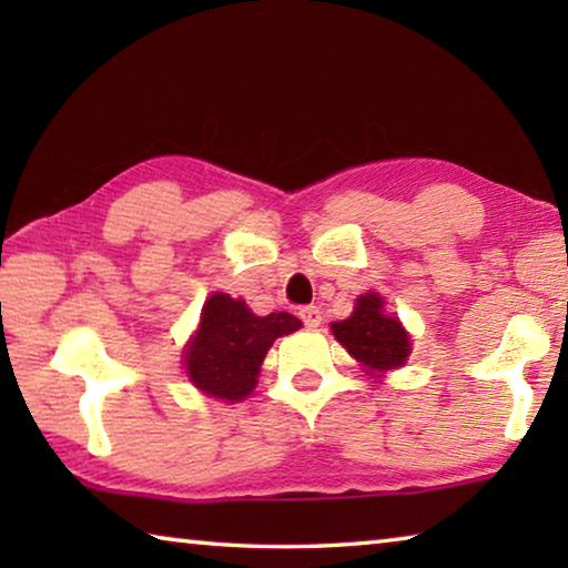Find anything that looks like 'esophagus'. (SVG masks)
I'll list each match as a JSON object with an SVG mask.
<instances>
[{"label": "esophagus", "mask_w": 568, "mask_h": 568, "mask_svg": "<svg viewBox=\"0 0 568 568\" xmlns=\"http://www.w3.org/2000/svg\"><path fill=\"white\" fill-rule=\"evenodd\" d=\"M301 321L305 323V328H318L321 325V321H323V315H321V307H315V305H305V307H301Z\"/></svg>", "instance_id": "esophagus-1"}]
</instances>
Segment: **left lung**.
<instances>
[{"label":"left lung","instance_id":"obj_1","mask_svg":"<svg viewBox=\"0 0 568 568\" xmlns=\"http://www.w3.org/2000/svg\"><path fill=\"white\" fill-rule=\"evenodd\" d=\"M335 341L348 351L371 376L396 371L410 355V335L396 315L383 311L378 293H365L355 301L351 318L331 325Z\"/></svg>","mask_w":568,"mask_h":568}]
</instances>
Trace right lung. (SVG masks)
<instances>
[{"mask_svg":"<svg viewBox=\"0 0 568 568\" xmlns=\"http://www.w3.org/2000/svg\"><path fill=\"white\" fill-rule=\"evenodd\" d=\"M301 328L291 313L255 315L245 301L213 293L200 325L185 345V371L192 386L223 400H243L255 388L267 351L281 335Z\"/></svg>","mask_w":568,"mask_h":568,"instance_id":"right-lung-1","label":"right lung"}]
</instances>
